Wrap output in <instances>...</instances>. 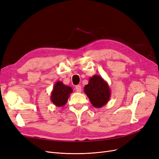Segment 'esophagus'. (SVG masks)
Instances as JSON below:
<instances>
[{
  "mask_svg": "<svg viewBox=\"0 0 159 159\" xmlns=\"http://www.w3.org/2000/svg\"><path fill=\"white\" fill-rule=\"evenodd\" d=\"M75 90H76V91L78 93H81V86L79 85L75 86Z\"/></svg>",
  "mask_w": 159,
  "mask_h": 159,
  "instance_id": "esophagus-1",
  "label": "esophagus"
}]
</instances>
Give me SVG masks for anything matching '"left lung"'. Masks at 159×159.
Here are the masks:
<instances>
[{
	"label": "left lung",
	"mask_w": 159,
	"mask_h": 159,
	"mask_svg": "<svg viewBox=\"0 0 159 159\" xmlns=\"http://www.w3.org/2000/svg\"><path fill=\"white\" fill-rule=\"evenodd\" d=\"M84 92L96 108H102L106 105L111 95L108 83L100 75H94L90 78L88 84L84 87Z\"/></svg>",
	"instance_id": "8db88e82"
}]
</instances>
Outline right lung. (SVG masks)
<instances>
[{
  "label": "right lung",
  "instance_id": "obj_1",
  "mask_svg": "<svg viewBox=\"0 0 159 159\" xmlns=\"http://www.w3.org/2000/svg\"><path fill=\"white\" fill-rule=\"evenodd\" d=\"M72 92V87L63 84L62 81H57L51 92L50 100L56 107L64 106Z\"/></svg>",
  "mask_w": 159,
  "mask_h": 159
}]
</instances>
